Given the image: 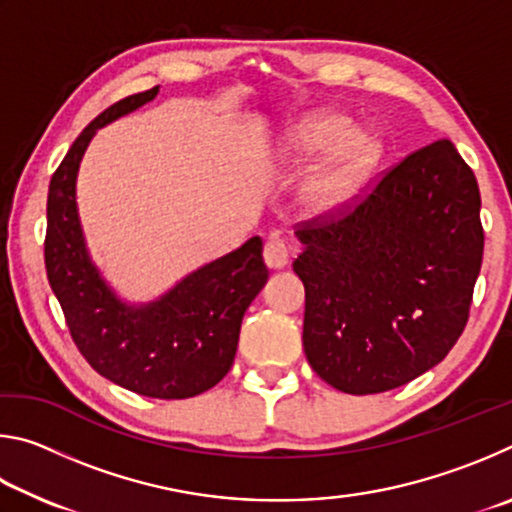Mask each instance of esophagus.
Instances as JSON below:
<instances>
[{"label": "esophagus", "instance_id": "obj_1", "mask_svg": "<svg viewBox=\"0 0 512 512\" xmlns=\"http://www.w3.org/2000/svg\"><path fill=\"white\" fill-rule=\"evenodd\" d=\"M291 259V248L280 237H271L264 246V262L268 268H284Z\"/></svg>", "mask_w": 512, "mask_h": 512}]
</instances>
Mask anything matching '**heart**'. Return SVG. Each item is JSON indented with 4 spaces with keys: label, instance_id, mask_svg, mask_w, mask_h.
<instances>
[{
    "label": "heart",
    "instance_id": "1",
    "mask_svg": "<svg viewBox=\"0 0 512 512\" xmlns=\"http://www.w3.org/2000/svg\"><path fill=\"white\" fill-rule=\"evenodd\" d=\"M325 152L298 189V201L309 216L339 212L359 194L381 158V142L368 131H352V121L334 110L311 112L282 135V160L305 164Z\"/></svg>",
    "mask_w": 512,
    "mask_h": 512
}]
</instances>
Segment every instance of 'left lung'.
<instances>
[{"label": "left lung", "mask_w": 512, "mask_h": 512, "mask_svg": "<svg viewBox=\"0 0 512 512\" xmlns=\"http://www.w3.org/2000/svg\"><path fill=\"white\" fill-rule=\"evenodd\" d=\"M481 194L449 140L404 158L341 219L302 225V345L350 395L384 393L436 366L470 316L481 271Z\"/></svg>", "instance_id": "left-lung-1"}]
</instances>
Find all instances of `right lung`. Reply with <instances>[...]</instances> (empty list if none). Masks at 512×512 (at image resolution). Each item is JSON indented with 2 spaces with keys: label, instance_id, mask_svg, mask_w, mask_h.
<instances>
[{
  "label": "right lung",
  "instance_id": "1",
  "mask_svg": "<svg viewBox=\"0 0 512 512\" xmlns=\"http://www.w3.org/2000/svg\"><path fill=\"white\" fill-rule=\"evenodd\" d=\"M160 85L117 101L76 137L49 183L45 266L76 348L112 384L144 397L185 400L219 384L235 361L241 320L268 280L262 239L196 268L142 305L121 300L92 262L76 178L99 128L158 97Z\"/></svg>",
  "mask_w": 512,
  "mask_h": 512
}]
</instances>
